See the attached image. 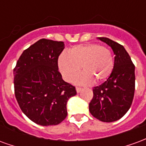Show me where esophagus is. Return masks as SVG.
<instances>
[{
  "instance_id": "obj_1",
  "label": "esophagus",
  "mask_w": 146,
  "mask_h": 146,
  "mask_svg": "<svg viewBox=\"0 0 146 146\" xmlns=\"http://www.w3.org/2000/svg\"><path fill=\"white\" fill-rule=\"evenodd\" d=\"M82 90H83V89L81 88H78V87H76V92H77V93H80V92H81Z\"/></svg>"
}]
</instances>
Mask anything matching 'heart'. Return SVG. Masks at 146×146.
Returning a JSON list of instances; mask_svg holds the SVG:
<instances>
[{"label": "heart", "mask_w": 146, "mask_h": 146, "mask_svg": "<svg viewBox=\"0 0 146 146\" xmlns=\"http://www.w3.org/2000/svg\"><path fill=\"white\" fill-rule=\"evenodd\" d=\"M82 67L84 72L73 79L76 84L102 82L110 76L114 67L111 51L95 44L74 46L58 58V69L65 80L70 81Z\"/></svg>", "instance_id": "obj_1"}]
</instances>
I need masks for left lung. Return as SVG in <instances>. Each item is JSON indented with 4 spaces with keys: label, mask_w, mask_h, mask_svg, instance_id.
Here are the masks:
<instances>
[{
    "label": "left lung",
    "mask_w": 146,
    "mask_h": 146,
    "mask_svg": "<svg viewBox=\"0 0 146 146\" xmlns=\"http://www.w3.org/2000/svg\"><path fill=\"white\" fill-rule=\"evenodd\" d=\"M112 48L114 67L107 80L93 88L89 103L92 115L102 122H114L124 116L135 94V66L123 46L106 37H98Z\"/></svg>",
    "instance_id": "obj_1"
}]
</instances>
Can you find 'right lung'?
<instances>
[{"label":"right lung","instance_id":"1","mask_svg":"<svg viewBox=\"0 0 146 146\" xmlns=\"http://www.w3.org/2000/svg\"><path fill=\"white\" fill-rule=\"evenodd\" d=\"M64 48V42L40 39L23 52L14 69L16 100L24 114L39 125L63 121L67 102L76 95L58 69V58Z\"/></svg>","mask_w":146,"mask_h":146}]
</instances>
